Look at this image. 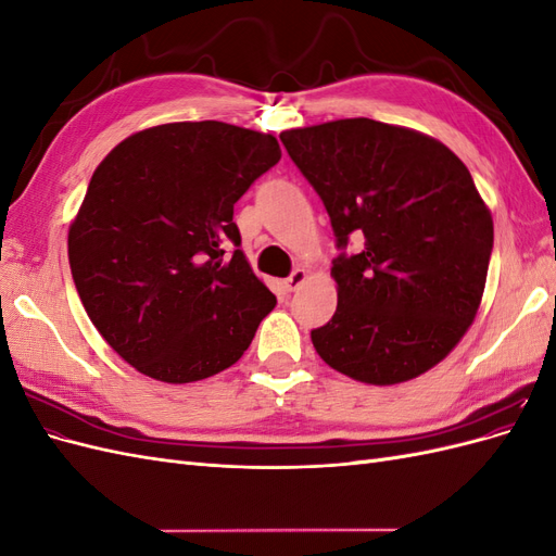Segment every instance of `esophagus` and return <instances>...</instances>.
Returning <instances> with one entry per match:
<instances>
[{"label": "esophagus", "mask_w": 556, "mask_h": 556, "mask_svg": "<svg viewBox=\"0 0 556 556\" xmlns=\"http://www.w3.org/2000/svg\"><path fill=\"white\" fill-rule=\"evenodd\" d=\"M306 278H308V271H306V268L299 266V268H294L292 276H290L288 280H285V288H288L290 292H294V290L301 288V285L306 282Z\"/></svg>", "instance_id": "34e87169"}]
</instances>
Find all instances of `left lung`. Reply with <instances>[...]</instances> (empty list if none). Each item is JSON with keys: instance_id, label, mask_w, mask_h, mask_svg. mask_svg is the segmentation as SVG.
<instances>
[{"instance_id": "8db88e82", "label": "left lung", "mask_w": 556, "mask_h": 556, "mask_svg": "<svg viewBox=\"0 0 556 556\" xmlns=\"http://www.w3.org/2000/svg\"><path fill=\"white\" fill-rule=\"evenodd\" d=\"M331 217L339 306L311 341L336 371L366 384L427 374L480 308L492 213L466 164L439 139L371 117L280 134Z\"/></svg>"}]
</instances>
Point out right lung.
<instances>
[{
    "label": "right lung",
    "instance_id": "1",
    "mask_svg": "<svg viewBox=\"0 0 556 556\" xmlns=\"http://www.w3.org/2000/svg\"><path fill=\"white\" fill-rule=\"evenodd\" d=\"M278 160L274 134L201 121L131 134L94 169L66 239L72 276L97 331L139 374L169 384L220 374L274 311L233 204Z\"/></svg>",
    "mask_w": 556,
    "mask_h": 556
}]
</instances>
